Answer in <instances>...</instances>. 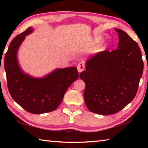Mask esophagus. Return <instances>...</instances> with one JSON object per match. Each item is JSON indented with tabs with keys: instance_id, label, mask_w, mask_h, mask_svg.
Segmentation results:
<instances>
[{
	"instance_id": "esophagus-1",
	"label": "esophagus",
	"mask_w": 148,
	"mask_h": 148,
	"mask_svg": "<svg viewBox=\"0 0 148 148\" xmlns=\"http://www.w3.org/2000/svg\"><path fill=\"white\" fill-rule=\"evenodd\" d=\"M77 71H78L79 72H81L83 71L84 70V69H85V64H84V62H79V63L77 64Z\"/></svg>"
}]
</instances>
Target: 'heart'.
<instances>
[{
  "mask_svg": "<svg viewBox=\"0 0 148 148\" xmlns=\"http://www.w3.org/2000/svg\"><path fill=\"white\" fill-rule=\"evenodd\" d=\"M101 40H102V38H101V37H100V36H97V37H96V38H95V39H94V42L95 43H99V42H100L101 41Z\"/></svg>",
  "mask_w": 148,
  "mask_h": 148,
  "instance_id": "b5f03b06",
  "label": "heart"
}]
</instances>
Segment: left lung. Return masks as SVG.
I'll return each instance as SVG.
<instances>
[{
  "mask_svg": "<svg viewBox=\"0 0 148 148\" xmlns=\"http://www.w3.org/2000/svg\"><path fill=\"white\" fill-rule=\"evenodd\" d=\"M115 30L119 38L117 49L95 55L79 74L86 84L87 108L106 116L119 112L134 99L144 70L137 42L122 30Z\"/></svg>",
  "mask_w": 148,
  "mask_h": 148,
  "instance_id": "1",
  "label": "left lung"
}]
</instances>
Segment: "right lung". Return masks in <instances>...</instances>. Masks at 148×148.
<instances>
[{
    "label": "right lung",
    "mask_w": 148,
    "mask_h": 148,
    "mask_svg": "<svg viewBox=\"0 0 148 148\" xmlns=\"http://www.w3.org/2000/svg\"><path fill=\"white\" fill-rule=\"evenodd\" d=\"M32 31L29 27L10 42L4 57V69L12 99L29 113L39 114L56 110L79 74L76 67L57 69L43 78L23 74L17 61V52L25 37Z\"/></svg>",
    "instance_id": "add662e5"
}]
</instances>
